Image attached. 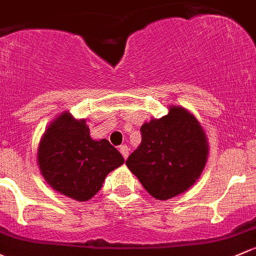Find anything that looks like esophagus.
Returning a JSON list of instances; mask_svg holds the SVG:
<instances>
[{
  "label": "esophagus",
  "instance_id": "34e87169",
  "mask_svg": "<svg viewBox=\"0 0 256 256\" xmlns=\"http://www.w3.org/2000/svg\"><path fill=\"white\" fill-rule=\"evenodd\" d=\"M120 152H121V154H122V157L125 158H128V147L126 146V144H122V146H120Z\"/></svg>",
  "mask_w": 256,
  "mask_h": 256
}]
</instances>
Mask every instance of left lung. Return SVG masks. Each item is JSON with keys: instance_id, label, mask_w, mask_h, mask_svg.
Listing matches in <instances>:
<instances>
[{"instance_id": "obj_1", "label": "left lung", "mask_w": 256, "mask_h": 256, "mask_svg": "<svg viewBox=\"0 0 256 256\" xmlns=\"http://www.w3.org/2000/svg\"><path fill=\"white\" fill-rule=\"evenodd\" d=\"M141 136L126 166L154 198L186 192L201 176L208 153L206 136L184 108L172 106L166 116L144 124Z\"/></svg>"}]
</instances>
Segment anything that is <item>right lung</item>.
Wrapping results in <instances>:
<instances>
[{"instance_id":"right-lung-1","label":"right lung","mask_w":256,"mask_h":256,"mask_svg":"<svg viewBox=\"0 0 256 256\" xmlns=\"http://www.w3.org/2000/svg\"><path fill=\"white\" fill-rule=\"evenodd\" d=\"M38 162L52 189L77 201H87L102 189L106 176L124 163V158L108 140L90 138L84 120H74L66 112L45 131Z\"/></svg>"}]
</instances>
